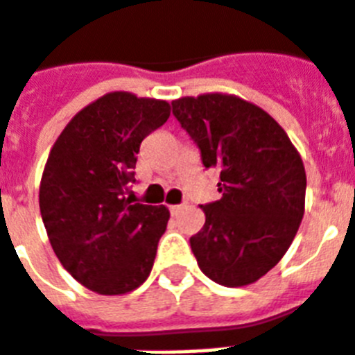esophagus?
<instances>
[{
    "instance_id": "obj_1",
    "label": "esophagus",
    "mask_w": 355,
    "mask_h": 355,
    "mask_svg": "<svg viewBox=\"0 0 355 355\" xmlns=\"http://www.w3.org/2000/svg\"><path fill=\"white\" fill-rule=\"evenodd\" d=\"M169 210H171L173 216H177V214L182 210V205H173V207H169Z\"/></svg>"
}]
</instances>
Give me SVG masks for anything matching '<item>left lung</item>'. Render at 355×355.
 I'll return each mask as SVG.
<instances>
[{"mask_svg":"<svg viewBox=\"0 0 355 355\" xmlns=\"http://www.w3.org/2000/svg\"><path fill=\"white\" fill-rule=\"evenodd\" d=\"M173 115L220 173V201L189 238L201 272L218 285L245 286L283 259L305 210L302 156L274 117L223 93L173 100Z\"/></svg>","mask_w":355,"mask_h":355,"instance_id":"left-lung-1","label":"left lung"}]
</instances>
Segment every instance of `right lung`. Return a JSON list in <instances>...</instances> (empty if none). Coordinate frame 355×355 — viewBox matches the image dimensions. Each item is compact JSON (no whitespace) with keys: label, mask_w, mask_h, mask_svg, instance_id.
<instances>
[{"label":"right lung","mask_w":355,"mask_h":355,"mask_svg":"<svg viewBox=\"0 0 355 355\" xmlns=\"http://www.w3.org/2000/svg\"><path fill=\"white\" fill-rule=\"evenodd\" d=\"M169 115L166 100L115 91L76 113L51 147L40 216L59 262L96 294L135 291L153 270L169 210L126 193L139 145Z\"/></svg>","instance_id":"obj_1"}]
</instances>
